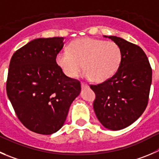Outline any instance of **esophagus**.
<instances>
[{
	"label": "esophagus",
	"instance_id": "34e87169",
	"mask_svg": "<svg viewBox=\"0 0 159 159\" xmlns=\"http://www.w3.org/2000/svg\"><path fill=\"white\" fill-rule=\"evenodd\" d=\"M81 87L82 88H87V87H89L88 84H84V83H81Z\"/></svg>",
	"mask_w": 159,
	"mask_h": 159
}]
</instances>
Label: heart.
I'll list each match as a JSON object with an SVG mask.
<instances>
[{
	"instance_id": "obj_1",
	"label": "heart",
	"mask_w": 159,
	"mask_h": 159,
	"mask_svg": "<svg viewBox=\"0 0 159 159\" xmlns=\"http://www.w3.org/2000/svg\"><path fill=\"white\" fill-rule=\"evenodd\" d=\"M122 58V50L115 42L85 37L72 41L69 51H60L56 63L69 78H75L84 67V76L101 83L116 74Z\"/></svg>"
}]
</instances>
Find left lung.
<instances>
[{
    "label": "left lung",
    "instance_id": "obj_1",
    "mask_svg": "<svg viewBox=\"0 0 159 159\" xmlns=\"http://www.w3.org/2000/svg\"><path fill=\"white\" fill-rule=\"evenodd\" d=\"M119 44L122 58L111 78L90 88L96 94L93 110L102 126L119 130L134 123L144 111L152 80L148 57L137 45L116 36H104Z\"/></svg>",
    "mask_w": 159,
    "mask_h": 159
}]
</instances>
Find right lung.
Masks as SVG:
<instances>
[{
	"instance_id": "obj_1",
	"label": "right lung",
	"mask_w": 159,
	"mask_h": 159,
	"mask_svg": "<svg viewBox=\"0 0 159 159\" xmlns=\"http://www.w3.org/2000/svg\"><path fill=\"white\" fill-rule=\"evenodd\" d=\"M63 37L37 38L14 53L7 75V98L30 130L50 135L64 125L69 107L81 90L56 63Z\"/></svg>"
}]
</instances>
